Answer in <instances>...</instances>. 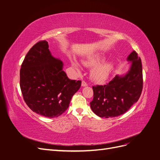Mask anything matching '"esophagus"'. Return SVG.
<instances>
[{"label": "esophagus", "instance_id": "34e87169", "mask_svg": "<svg viewBox=\"0 0 160 160\" xmlns=\"http://www.w3.org/2000/svg\"><path fill=\"white\" fill-rule=\"evenodd\" d=\"M81 85H82V87H86V86H88V83H87L85 81H82V83H81Z\"/></svg>", "mask_w": 160, "mask_h": 160}]
</instances>
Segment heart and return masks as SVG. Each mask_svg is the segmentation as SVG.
<instances>
[{
	"instance_id": "b5f03b06",
	"label": "heart",
	"mask_w": 160,
	"mask_h": 160,
	"mask_svg": "<svg viewBox=\"0 0 160 160\" xmlns=\"http://www.w3.org/2000/svg\"><path fill=\"white\" fill-rule=\"evenodd\" d=\"M103 59L104 57L102 55L98 54L89 57L83 62L84 65L87 67H94L91 72V77L92 80L98 83H102L107 80L112 69V62L110 61H103L100 63ZM72 64L76 68L79 69V65L76 62H73Z\"/></svg>"
}]
</instances>
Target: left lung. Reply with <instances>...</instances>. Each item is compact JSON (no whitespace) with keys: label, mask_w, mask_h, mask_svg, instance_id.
Wrapping results in <instances>:
<instances>
[{"label":"left lung","mask_w":160,"mask_h":160,"mask_svg":"<svg viewBox=\"0 0 160 160\" xmlns=\"http://www.w3.org/2000/svg\"><path fill=\"white\" fill-rule=\"evenodd\" d=\"M132 62L125 75H116L104 85L93 86V99L90 105L99 117H117L129 110L137 102L143 89L142 64L138 53L133 51L128 57Z\"/></svg>","instance_id":"obj_1"}]
</instances>
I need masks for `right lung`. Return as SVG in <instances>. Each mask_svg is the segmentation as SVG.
<instances>
[{
  "label": "right lung",
  "instance_id": "right-lung-1",
  "mask_svg": "<svg viewBox=\"0 0 160 160\" xmlns=\"http://www.w3.org/2000/svg\"><path fill=\"white\" fill-rule=\"evenodd\" d=\"M62 66L51 55L46 41H38L27 52L20 70V87L24 100L34 112L53 118L68 109L81 81L69 79Z\"/></svg>",
  "mask_w": 160,
  "mask_h": 160
}]
</instances>
